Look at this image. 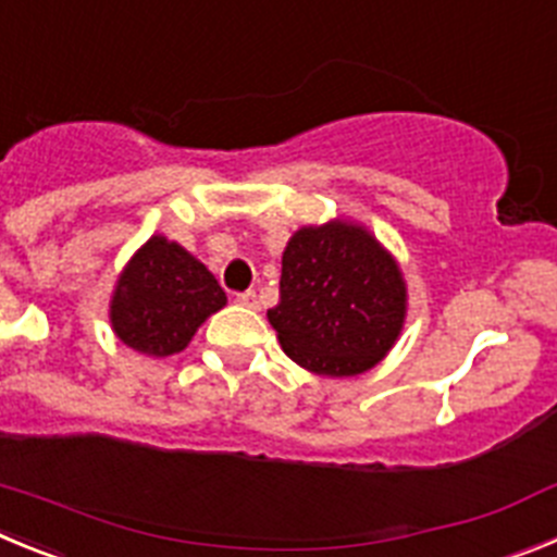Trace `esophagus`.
<instances>
[{"instance_id":"34e87169","label":"esophagus","mask_w":557,"mask_h":557,"mask_svg":"<svg viewBox=\"0 0 557 557\" xmlns=\"http://www.w3.org/2000/svg\"><path fill=\"white\" fill-rule=\"evenodd\" d=\"M236 304H239V307H250V309H256V293L253 289H245V293H236Z\"/></svg>"}]
</instances>
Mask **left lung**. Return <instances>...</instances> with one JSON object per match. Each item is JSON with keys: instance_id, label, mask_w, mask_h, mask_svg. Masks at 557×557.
<instances>
[{"instance_id": "obj_1", "label": "left lung", "mask_w": 557, "mask_h": 557, "mask_svg": "<svg viewBox=\"0 0 557 557\" xmlns=\"http://www.w3.org/2000/svg\"><path fill=\"white\" fill-rule=\"evenodd\" d=\"M278 293L270 326L284 354L318 376L371 371L405 326V275L371 231L348 220L289 236Z\"/></svg>"}]
</instances>
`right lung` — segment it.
Segmentation results:
<instances>
[{
    "instance_id": "right-lung-1",
    "label": "right lung",
    "mask_w": 557,
    "mask_h": 557,
    "mask_svg": "<svg viewBox=\"0 0 557 557\" xmlns=\"http://www.w3.org/2000/svg\"><path fill=\"white\" fill-rule=\"evenodd\" d=\"M223 307V287L206 264L156 234L122 270L111 298V326L133 351L170 357L184 351L200 323Z\"/></svg>"
}]
</instances>
